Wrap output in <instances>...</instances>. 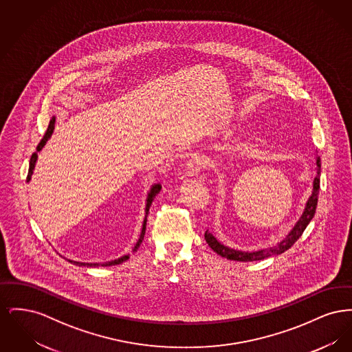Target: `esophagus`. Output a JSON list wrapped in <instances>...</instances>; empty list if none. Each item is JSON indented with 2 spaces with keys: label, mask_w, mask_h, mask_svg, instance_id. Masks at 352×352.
Wrapping results in <instances>:
<instances>
[{
  "label": "esophagus",
  "mask_w": 352,
  "mask_h": 352,
  "mask_svg": "<svg viewBox=\"0 0 352 352\" xmlns=\"http://www.w3.org/2000/svg\"><path fill=\"white\" fill-rule=\"evenodd\" d=\"M203 158L199 155H195L192 157L191 160L187 161V174L190 177H194V175H198L201 173V168H203Z\"/></svg>",
  "instance_id": "34e87169"
}]
</instances>
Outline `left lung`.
Here are the masks:
<instances>
[{"mask_svg":"<svg viewBox=\"0 0 352 352\" xmlns=\"http://www.w3.org/2000/svg\"><path fill=\"white\" fill-rule=\"evenodd\" d=\"M316 158H317V175L313 181L311 195L309 197V199L306 201L303 212L298 219V221L294 224L292 231L286 234L284 240L277 243V245L265 248V250H258V251L253 252L239 251V250H234V248H230V247L221 244L218 239L207 230L206 234H204V239H206L207 244L210 245V248L212 251L217 252L221 257H226L228 260H234V261H257V260H264V258L270 257V256L281 254L285 251H287L301 237V234L306 230L307 224L311 221V219L314 218V215H316L317 203H318L319 178H320V158L318 155Z\"/></svg>","mask_w":352,"mask_h":352,"instance_id":"8db88e82","label":"left lung"}]
</instances>
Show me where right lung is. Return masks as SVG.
Segmentation results:
<instances>
[{
	"mask_svg": "<svg viewBox=\"0 0 352 352\" xmlns=\"http://www.w3.org/2000/svg\"><path fill=\"white\" fill-rule=\"evenodd\" d=\"M54 128H55V116H52L50 120V124H49V128H47V131H46V133L43 135V138L41 140V142L38 144V146H36V151L32 154V158H30V165H29V174H28V182H30V179H32V175H33L34 168H35V164H36V160H38V153L43 149V146L46 145V142L50 140L51 134L54 132ZM161 188H162V186L161 184H154L151 187V190H149V192H148V198H146V206H145V218H144V221H142V228H141V234H140V237H138V240H137V243H135V245L133 247V250L132 251H137L138 250V247L141 245V243H142V240H144V234H145V230H146V219H148V214H149V208H151V203L154 201V198H155V195L161 191ZM129 258V254H124V256H121V257H118V258H115V260H111V261H107V263H79V261H72V260H68L71 264H74V265H79V267H111V265H118V264H121V263H124V261H126Z\"/></svg>",
	"mask_w": 352,
	"mask_h": 352,
	"instance_id": "1",
	"label": "right lung"
}]
</instances>
